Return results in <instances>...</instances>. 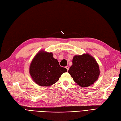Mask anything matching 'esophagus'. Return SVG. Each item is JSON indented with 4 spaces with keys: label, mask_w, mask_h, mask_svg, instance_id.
I'll return each instance as SVG.
<instances>
[{
    "label": "esophagus",
    "mask_w": 121,
    "mask_h": 121,
    "mask_svg": "<svg viewBox=\"0 0 121 121\" xmlns=\"http://www.w3.org/2000/svg\"><path fill=\"white\" fill-rule=\"evenodd\" d=\"M66 69L67 70V71H68L69 70V67L68 66H66Z\"/></svg>",
    "instance_id": "34e87169"
}]
</instances>
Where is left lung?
<instances>
[{"mask_svg": "<svg viewBox=\"0 0 121 121\" xmlns=\"http://www.w3.org/2000/svg\"><path fill=\"white\" fill-rule=\"evenodd\" d=\"M72 63L68 72L75 82L80 86H89L98 79L99 65L89 54L75 55L73 57Z\"/></svg>", "mask_w": 121, "mask_h": 121, "instance_id": "left-lung-1", "label": "left lung"}]
</instances>
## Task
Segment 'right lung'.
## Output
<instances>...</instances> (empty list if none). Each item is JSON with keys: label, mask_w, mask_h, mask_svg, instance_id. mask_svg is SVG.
Segmentation results:
<instances>
[{"label": "right lung", "mask_w": 121, "mask_h": 121, "mask_svg": "<svg viewBox=\"0 0 121 121\" xmlns=\"http://www.w3.org/2000/svg\"><path fill=\"white\" fill-rule=\"evenodd\" d=\"M29 70L32 80L42 86H49L56 83L61 74L67 72L53 58L52 53L44 50L40 51L35 56Z\"/></svg>", "instance_id": "add662e5"}]
</instances>
